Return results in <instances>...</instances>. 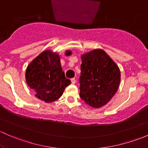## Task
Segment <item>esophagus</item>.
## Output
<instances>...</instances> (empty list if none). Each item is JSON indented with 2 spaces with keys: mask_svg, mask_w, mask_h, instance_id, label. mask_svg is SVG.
I'll return each instance as SVG.
<instances>
[{
  "mask_svg": "<svg viewBox=\"0 0 148 148\" xmlns=\"http://www.w3.org/2000/svg\"><path fill=\"white\" fill-rule=\"evenodd\" d=\"M71 84H74L76 83V79H75V78L71 79Z\"/></svg>",
  "mask_w": 148,
  "mask_h": 148,
  "instance_id": "esophagus-1",
  "label": "esophagus"
}]
</instances>
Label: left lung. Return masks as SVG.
<instances>
[{"label":"left lung","instance_id":"1","mask_svg":"<svg viewBox=\"0 0 148 148\" xmlns=\"http://www.w3.org/2000/svg\"><path fill=\"white\" fill-rule=\"evenodd\" d=\"M79 96L94 108L105 105L115 95L120 83L117 65L102 49L82 55Z\"/></svg>","mask_w":148,"mask_h":148}]
</instances>
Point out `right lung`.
Segmentation results:
<instances>
[{
  "mask_svg": "<svg viewBox=\"0 0 148 148\" xmlns=\"http://www.w3.org/2000/svg\"><path fill=\"white\" fill-rule=\"evenodd\" d=\"M71 54V51H66V56ZM26 80L36 97L46 102L57 100L71 84L62 71L59 56L50 50L42 52L28 64Z\"/></svg>",
  "mask_w": 148,
  "mask_h": 148,
  "instance_id": "obj_1",
  "label": "right lung"
}]
</instances>
